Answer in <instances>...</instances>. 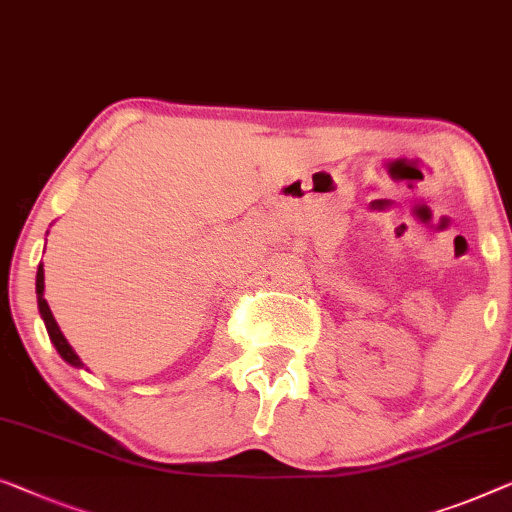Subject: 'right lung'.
<instances>
[{
  "mask_svg": "<svg viewBox=\"0 0 512 512\" xmlns=\"http://www.w3.org/2000/svg\"><path fill=\"white\" fill-rule=\"evenodd\" d=\"M43 291H46V284H43V263H41L39 270H36V300H39V314H41V318H43V323H46L48 337H50V342L55 344L57 353L62 355L64 362H69L71 367L83 369V367H85L83 360L78 358V353L73 351L71 344L66 342V337L62 335V330H59V325H57V321H55L53 311H50L46 298H43Z\"/></svg>",
  "mask_w": 512,
  "mask_h": 512,
  "instance_id": "add662e5",
  "label": "right lung"
}]
</instances>
